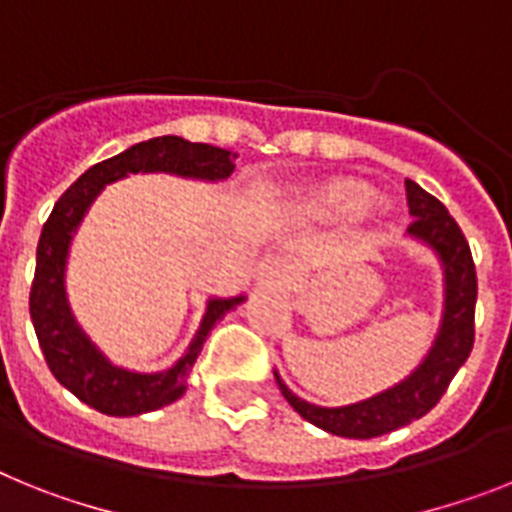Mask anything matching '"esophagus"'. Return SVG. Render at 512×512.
<instances>
[{"mask_svg": "<svg viewBox=\"0 0 512 512\" xmlns=\"http://www.w3.org/2000/svg\"><path fill=\"white\" fill-rule=\"evenodd\" d=\"M289 278V270L286 265L278 260V257H265L263 263L257 265V276L255 286L260 291H278Z\"/></svg>", "mask_w": 512, "mask_h": 512, "instance_id": "esophagus-1", "label": "esophagus"}]
</instances>
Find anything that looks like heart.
Here are the masks:
<instances>
[{
    "label": "heart",
    "mask_w": 512,
    "mask_h": 512,
    "mask_svg": "<svg viewBox=\"0 0 512 512\" xmlns=\"http://www.w3.org/2000/svg\"><path fill=\"white\" fill-rule=\"evenodd\" d=\"M375 197V190L362 179L330 176L312 184L291 205L296 221L304 223H338L362 213Z\"/></svg>",
    "instance_id": "heart-1"
}]
</instances>
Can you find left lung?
<instances>
[{"instance_id":"1","label":"left lung","mask_w":512,"mask_h":512,"mask_svg":"<svg viewBox=\"0 0 512 512\" xmlns=\"http://www.w3.org/2000/svg\"><path fill=\"white\" fill-rule=\"evenodd\" d=\"M406 197H409V210L414 216L409 234L427 244L442 265L445 307H442L440 330L424 362L406 380L349 406L328 409V406L304 401L286 388V382L276 372L278 388L283 398L291 403V409L330 435L369 440V437L388 435L393 429L406 427L414 419H422L440 403L455 372L463 367L474 349L476 268L466 236L448 208L411 179H406Z\"/></svg>"}]
</instances>
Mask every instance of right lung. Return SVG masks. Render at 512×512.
I'll use <instances>...</instances> for the list:
<instances>
[{"label":"right lung","instance_id":"right-lung-1","mask_svg":"<svg viewBox=\"0 0 512 512\" xmlns=\"http://www.w3.org/2000/svg\"><path fill=\"white\" fill-rule=\"evenodd\" d=\"M234 153L216 145L190 143L184 137L163 135L137 143L114 158L90 166L70 190L64 192L44 223L36 249V278L30 286V320L44 351L51 375L64 388L88 403L90 409L109 416H137L169 406L187 390L192 364L203 351V343L226 312L247 299L244 294L229 299H208L203 322L195 338L179 359L163 372H130L111 364L96 343L90 341L72 315L64 270L77 226L106 184L127 174H176L203 182H221L234 171Z\"/></svg>","mask_w":512,"mask_h":512}]
</instances>
